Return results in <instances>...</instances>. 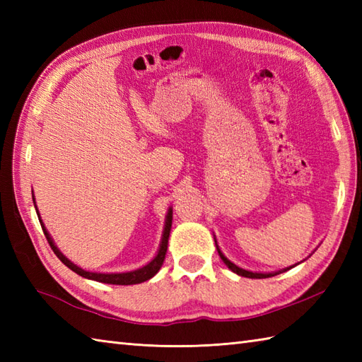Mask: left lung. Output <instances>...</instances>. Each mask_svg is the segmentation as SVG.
<instances>
[{
    "mask_svg": "<svg viewBox=\"0 0 362 362\" xmlns=\"http://www.w3.org/2000/svg\"><path fill=\"white\" fill-rule=\"evenodd\" d=\"M214 243H216V238H214ZM216 249H218V253H219L221 259L224 261L226 266L230 269V271L238 274V275H241V276H247V279H269V276H275V275H279V274H281V272H286V271H289V269L297 266V264H294V266L284 267V269H281V271H276V272H252V271H247V269H243V267H240V266H236L235 263H232V261H230V259L224 255V253L221 252L218 243H216Z\"/></svg>",
    "mask_w": 362,
    "mask_h": 362,
    "instance_id": "8db88e82",
    "label": "left lung"
}]
</instances>
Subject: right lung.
<instances>
[{
    "label": "right lung",
    "instance_id": "right-lung-1",
    "mask_svg": "<svg viewBox=\"0 0 362 362\" xmlns=\"http://www.w3.org/2000/svg\"><path fill=\"white\" fill-rule=\"evenodd\" d=\"M33 201H34V206L37 210V205H35V197L33 196ZM37 214H38V221H40V226L43 228V233L46 236V240H48L49 245L52 252L56 253L57 258L62 261V263L70 267L73 272H76L78 275L83 276V279H88V280H95V281H99V283H109V284H138V283H143L146 280L152 279L153 275H156L158 271L161 264H163L165 261V255H166V250H168V240H169V233H171V226H173V209L169 206V210L166 213V219H165V227H163V235H161V241H160V247L157 250V255L153 257L148 264L140 267V269H135V271H130V272H117V274H103V272H90V271H86V269L79 267L78 264H74L73 261L68 259L62 252L59 250V247L56 245V243H54V240L51 238L49 232L46 230L45 224L42 222V218H40V213H38L37 210Z\"/></svg>",
    "mask_w": 362,
    "mask_h": 362
}]
</instances>
